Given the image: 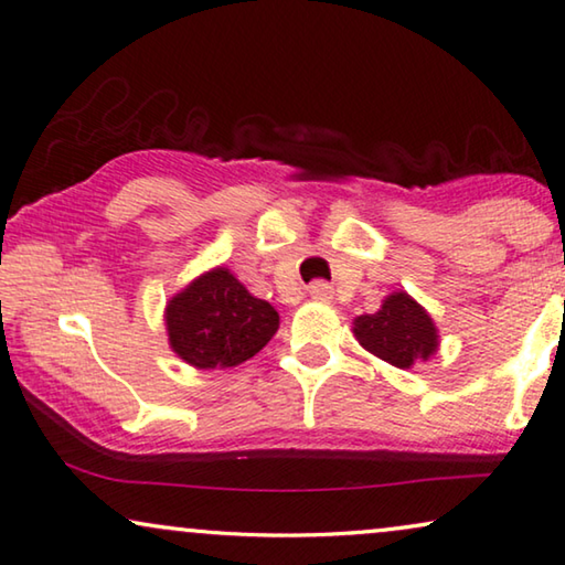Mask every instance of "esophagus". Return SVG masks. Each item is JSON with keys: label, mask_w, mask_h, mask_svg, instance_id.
<instances>
[{"label": "esophagus", "mask_w": 565, "mask_h": 565, "mask_svg": "<svg viewBox=\"0 0 565 565\" xmlns=\"http://www.w3.org/2000/svg\"><path fill=\"white\" fill-rule=\"evenodd\" d=\"M308 290H310V298L318 300V302H331L333 300V288L326 280H316Z\"/></svg>", "instance_id": "34e87169"}]
</instances>
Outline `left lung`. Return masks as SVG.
<instances>
[{
  "label": "left lung",
  "instance_id": "8db88e82",
  "mask_svg": "<svg viewBox=\"0 0 565 565\" xmlns=\"http://www.w3.org/2000/svg\"><path fill=\"white\" fill-rule=\"evenodd\" d=\"M353 335L369 353L396 369L429 361L439 349L437 326L412 295L392 292L371 316L353 320Z\"/></svg>",
  "mask_w": 565,
  "mask_h": 565
}]
</instances>
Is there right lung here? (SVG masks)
I'll return each instance as SVG.
<instances>
[{
    "label": "right lung",
    "instance_id": "right-lung-1",
    "mask_svg": "<svg viewBox=\"0 0 565 565\" xmlns=\"http://www.w3.org/2000/svg\"><path fill=\"white\" fill-rule=\"evenodd\" d=\"M171 351L194 369H232L263 351L280 316L227 267L199 275L167 302Z\"/></svg>",
    "mask_w": 565,
    "mask_h": 565
}]
</instances>
